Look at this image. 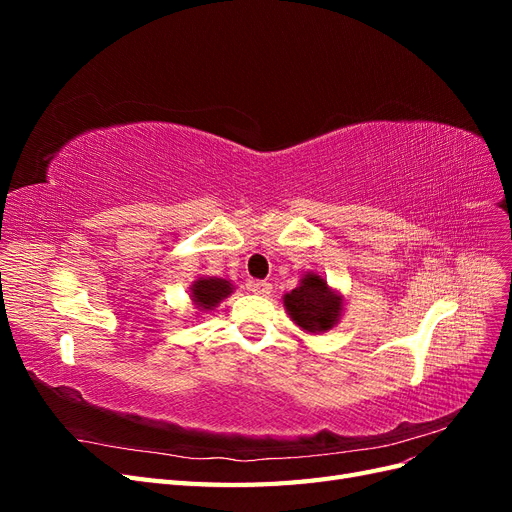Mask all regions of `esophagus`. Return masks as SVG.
<instances>
[{
    "label": "esophagus",
    "mask_w": 512,
    "mask_h": 512,
    "mask_svg": "<svg viewBox=\"0 0 512 512\" xmlns=\"http://www.w3.org/2000/svg\"><path fill=\"white\" fill-rule=\"evenodd\" d=\"M250 290L254 294H260V297H265V294L271 292V284L265 280H254V282H250Z\"/></svg>",
    "instance_id": "obj_1"
}]
</instances>
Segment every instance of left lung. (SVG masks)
Masks as SVG:
<instances>
[{
  "instance_id": "8db88e82",
  "label": "left lung",
  "mask_w": 512,
  "mask_h": 512,
  "mask_svg": "<svg viewBox=\"0 0 512 512\" xmlns=\"http://www.w3.org/2000/svg\"><path fill=\"white\" fill-rule=\"evenodd\" d=\"M290 318L309 333L333 329L342 314V299L333 294L318 273H307L299 288L284 297Z\"/></svg>"
}]
</instances>
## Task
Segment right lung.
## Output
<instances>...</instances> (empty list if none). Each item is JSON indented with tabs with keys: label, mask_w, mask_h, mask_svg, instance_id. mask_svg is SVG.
<instances>
[{
	"label": "right lung",
	"mask_w": 512,
	"mask_h": 512,
	"mask_svg": "<svg viewBox=\"0 0 512 512\" xmlns=\"http://www.w3.org/2000/svg\"><path fill=\"white\" fill-rule=\"evenodd\" d=\"M226 294H230V284L226 280H220V277H209V280H198L192 286V297L196 301V305H200L203 309H211L218 305Z\"/></svg>",
	"instance_id": "right-lung-1"
}]
</instances>
